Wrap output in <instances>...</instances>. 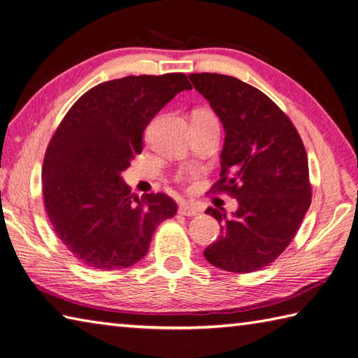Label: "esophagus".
I'll list each match as a JSON object with an SVG mask.
<instances>
[{
	"instance_id": "obj_1",
	"label": "esophagus",
	"mask_w": 358,
	"mask_h": 358,
	"mask_svg": "<svg viewBox=\"0 0 358 358\" xmlns=\"http://www.w3.org/2000/svg\"><path fill=\"white\" fill-rule=\"evenodd\" d=\"M178 212L181 215L186 217H196L201 214V209L199 206H195V204H181Z\"/></svg>"
}]
</instances>
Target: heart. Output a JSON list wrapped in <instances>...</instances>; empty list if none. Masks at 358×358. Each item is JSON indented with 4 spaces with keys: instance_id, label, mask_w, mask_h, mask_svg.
<instances>
[{
    "instance_id": "b5f03b06",
    "label": "heart",
    "mask_w": 358,
    "mask_h": 358,
    "mask_svg": "<svg viewBox=\"0 0 358 358\" xmlns=\"http://www.w3.org/2000/svg\"><path fill=\"white\" fill-rule=\"evenodd\" d=\"M194 117H195V118H215L214 113L209 112V110H204V109L196 110V112L194 113Z\"/></svg>"
}]
</instances>
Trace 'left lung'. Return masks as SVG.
I'll return each mask as SVG.
<instances>
[{
    "label": "left lung",
    "instance_id": "obj_1",
    "mask_svg": "<svg viewBox=\"0 0 358 358\" xmlns=\"http://www.w3.org/2000/svg\"><path fill=\"white\" fill-rule=\"evenodd\" d=\"M224 129L222 180L215 191L238 201L232 217L208 208L222 223L206 260L223 271L254 272L289 246L310 206L306 149L283 110L262 90L220 73H191Z\"/></svg>",
    "mask_w": 358,
    "mask_h": 358
}]
</instances>
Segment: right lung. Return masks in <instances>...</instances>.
Returning <instances> with one entry per match:
<instances>
[{
    "mask_svg": "<svg viewBox=\"0 0 358 358\" xmlns=\"http://www.w3.org/2000/svg\"><path fill=\"white\" fill-rule=\"evenodd\" d=\"M189 89L183 73L106 81L78 98L53 134L41 172L45 212L58 238L87 268L138 263L155 227L177 214L166 194L131 195L121 172L141 154L150 120Z\"/></svg>",
    "mask_w": 358,
    "mask_h": 358,
    "instance_id": "obj_1",
    "label": "right lung"
}]
</instances>
